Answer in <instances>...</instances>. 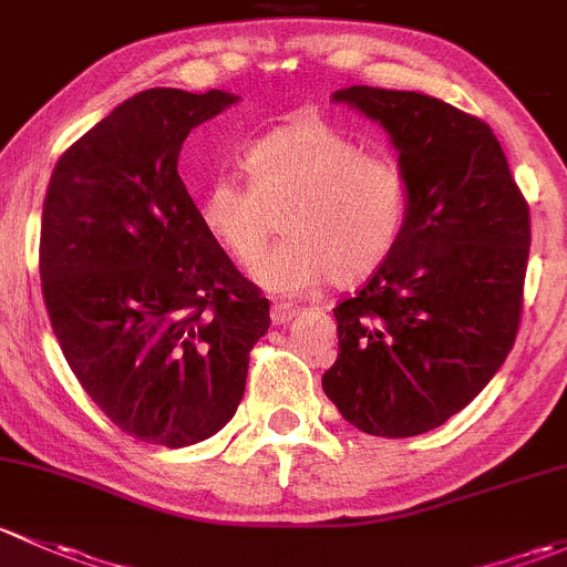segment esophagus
<instances>
[{"label": "esophagus", "instance_id": "1", "mask_svg": "<svg viewBox=\"0 0 567 567\" xmlns=\"http://www.w3.org/2000/svg\"><path fill=\"white\" fill-rule=\"evenodd\" d=\"M270 317H272V324L291 322V319L297 317V306H291V302H276L270 311Z\"/></svg>", "mask_w": 567, "mask_h": 567}]
</instances>
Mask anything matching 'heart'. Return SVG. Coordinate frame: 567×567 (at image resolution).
<instances>
[{
	"label": "heart",
	"mask_w": 567,
	"mask_h": 567,
	"mask_svg": "<svg viewBox=\"0 0 567 567\" xmlns=\"http://www.w3.org/2000/svg\"><path fill=\"white\" fill-rule=\"evenodd\" d=\"M248 183L218 174L198 194V220L237 265H252L275 230L287 240L250 276L278 295L319 281L358 284L388 261L410 213V179L393 155L363 153L319 116H297L245 150Z\"/></svg>",
	"instance_id": "heart-1"
}]
</instances>
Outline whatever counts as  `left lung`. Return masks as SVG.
Masks as SVG:
<instances>
[{
    "label": "left lung",
    "mask_w": 567,
    "mask_h": 567,
    "mask_svg": "<svg viewBox=\"0 0 567 567\" xmlns=\"http://www.w3.org/2000/svg\"><path fill=\"white\" fill-rule=\"evenodd\" d=\"M332 101L377 120L410 179L404 231L332 308L338 360L322 388L373 436L423 434L464 410L516 343L529 207L492 127L420 92L349 86Z\"/></svg>",
    "instance_id": "1"
}]
</instances>
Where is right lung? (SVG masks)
<instances>
[{"instance_id":"right-lung-1","label":"right lung","mask_w":567,"mask_h":567,"mask_svg":"<svg viewBox=\"0 0 567 567\" xmlns=\"http://www.w3.org/2000/svg\"><path fill=\"white\" fill-rule=\"evenodd\" d=\"M237 97L138 92L56 161L40 281L81 388L111 423L185 447L235 417L270 300L198 220L177 174L183 142Z\"/></svg>"}]
</instances>
